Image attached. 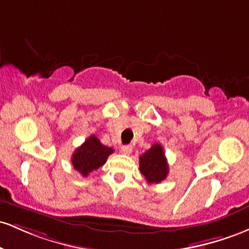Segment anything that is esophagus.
Instances as JSON below:
<instances>
[{
    "label": "esophagus",
    "instance_id": "34e87169",
    "mask_svg": "<svg viewBox=\"0 0 249 249\" xmlns=\"http://www.w3.org/2000/svg\"><path fill=\"white\" fill-rule=\"evenodd\" d=\"M133 150V147L130 146V144H127V146H122L121 148H120V152L122 153V154L124 155H129L130 153H132Z\"/></svg>",
    "mask_w": 249,
    "mask_h": 249
}]
</instances>
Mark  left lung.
Here are the masks:
<instances>
[{"label": "left lung", "mask_w": 249, "mask_h": 249, "mask_svg": "<svg viewBox=\"0 0 249 249\" xmlns=\"http://www.w3.org/2000/svg\"><path fill=\"white\" fill-rule=\"evenodd\" d=\"M140 172L148 183H160L168 175V162L161 144L155 143L140 156Z\"/></svg>", "instance_id": "left-lung-1"}]
</instances>
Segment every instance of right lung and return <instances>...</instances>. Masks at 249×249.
Here are the masks:
<instances>
[{"label": "right lung", "mask_w": 249, "mask_h": 249, "mask_svg": "<svg viewBox=\"0 0 249 249\" xmlns=\"http://www.w3.org/2000/svg\"><path fill=\"white\" fill-rule=\"evenodd\" d=\"M113 152V148L105 146L96 136L91 135L75 150L71 156V163L74 168L86 178L89 173L103 166Z\"/></svg>", "instance_id": "obj_1"}]
</instances>
